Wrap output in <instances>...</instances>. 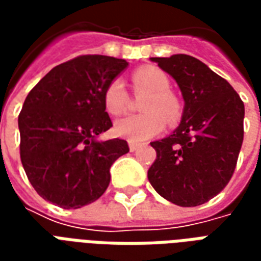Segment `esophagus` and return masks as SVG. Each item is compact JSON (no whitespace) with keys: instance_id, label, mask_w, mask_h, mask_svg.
<instances>
[{"instance_id":"obj_1","label":"esophagus","mask_w":261,"mask_h":261,"mask_svg":"<svg viewBox=\"0 0 261 261\" xmlns=\"http://www.w3.org/2000/svg\"><path fill=\"white\" fill-rule=\"evenodd\" d=\"M128 147H130L131 152H134V151H137V149L140 148V144H137V142L130 141V142H128Z\"/></svg>"}]
</instances>
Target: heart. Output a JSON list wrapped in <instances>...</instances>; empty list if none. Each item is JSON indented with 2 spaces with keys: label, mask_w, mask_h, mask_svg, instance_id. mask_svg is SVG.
Here are the masks:
<instances>
[{
  "label": "heart",
  "mask_w": 261,
  "mask_h": 261,
  "mask_svg": "<svg viewBox=\"0 0 261 261\" xmlns=\"http://www.w3.org/2000/svg\"><path fill=\"white\" fill-rule=\"evenodd\" d=\"M137 96L142 97L137 116H125L114 123V134L128 141L141 142L158 136L164 130L165 120L169 125L176 124L181 117L179 99L169 91L170 84L164 71L153 67L137 69L131 76ZM103 103L108 113L117 116L128 105V95L120 80L112 81L105 91Z\"/></svg>",
  "instance_id": "b5f03b06"
}]
</instances>
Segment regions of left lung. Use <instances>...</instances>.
I'll list each match as a JSON object with an SVG mask.
<instances>
[{
    "label": "left lung",
    "mask_w": 261,
    "mask_h": 261,
    "mask_svg": "<svg viewBox=\"0 0 261 261\" xmlns=\"http://www.w3.org/2000/svg\"><path fill=\"white\" fill-rule=\"evenodd\" d=\"M180 88L185 109L169 137L151 142L156 159L148 180L180 207L211 200L229 183L243 142L245 105L222 76L187 54L152 57Z\"/></svg>",
    "instance_id": "left-lung-1"
}]
</instances>
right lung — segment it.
<instances>
[{
  "instance_id": "obj_1",
  "label": "right lung",
  "mask_w": 261,
  "mask_h": 261,
  "mask_svg": "<svg viewBox=\"0 0 261 261\" xmlns=\"http://www.w3.org/2000/svg\"><path fill=\"white\" fill-rule=\"evenodd\" d=\"M125 60L88 54L54 67L26 96L18 117L20 161L35 190L61 208H81L106 192L110 166L128 144L97 141L112 127L103 95Z\"/></svg>"
}]
</instances>
